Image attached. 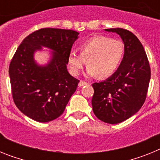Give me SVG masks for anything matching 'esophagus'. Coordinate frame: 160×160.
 Listing matches in <instances>:
<instances>
[{
	"mask_svg": "<svg viewBox=\"0 0 160 160\" xmlns=\"http://www.w3.org/2000/svg\"><path fill=\"white\" fill-rule=\"evenodd\" d=\"M87 82L80 81V82H79V83H78V87H83V86H85V85H87Z\"/></svg>",
	"mask_w": 160,
	"mask_h": 160,
	"instance_id": "1",
	"label": "esophagus"
}]
</instances>
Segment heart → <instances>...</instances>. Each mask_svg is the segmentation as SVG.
Segmentation results:
<instances>
[{
    "label": "heart",
    "instance_id": "b5f03b06",
    "mask_svg": "<svg viewBox=\"0 0 160 160\" xmlns=\"http://www.w3.org/2000/svg\"><path fill=\"white\" fill-rule=\"evenodd\" d=\"M124 52V44L121 41L107 36H95L80 45V54L74 52L69 53L67 65L72 75L78 76L87 62L89 76L108 78L119 67Z\"/></svg>",
    "mask_w": 160,
    "mask_h": 160
}]
</instances>
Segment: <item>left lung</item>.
Masks as SVG:
<instances>
[{"label": "left lung", "instance_id": "1", "mask_svg": "<svg viewBox=\"0 0 160 160\" xmlns=\"http://www.w3.org/2000/svg\"><path fill=\"white\" fill-rule=\"evenodd\" d=\"M122 38L125 52L119 67L111 77L93 83L92 107L95 116L107 123L122 122L143 105L151 79V68L143 46L129 30L107 29Z\"/></svg>", "mask_w": 160, "mask_h": 160}]
</instances>
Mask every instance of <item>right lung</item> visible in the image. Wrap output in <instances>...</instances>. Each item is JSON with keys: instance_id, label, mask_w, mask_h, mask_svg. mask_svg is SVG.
Instances as JSON below:
<instances>
[{"instance_id": "add662e5", "label": "right lung", "mask_w": 160, "mask_h": 160, "mask_svg": "<svg viewBox=\"0 0 160 160\" xmlns=\"http://www.w3.org/2000/svg\"><path fill=\"white\" fill-rule=\"evenodd\" d=\"M78 34L70 29L44 28L30 33L18 46L8 73L14 103L25 115L47 122L64 112L79 82L66 68L68 55ZM42 47L53 51L45 66L34 60V53Z\"/></svg>"}]
</instances>
